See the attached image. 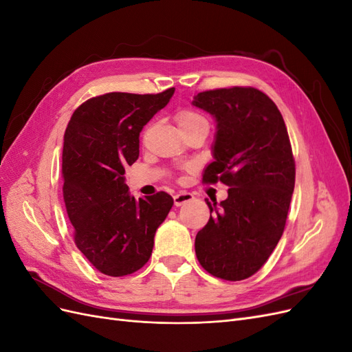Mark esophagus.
Listing matches in <instances>:
<instances>
[{
    "label": "esophagus",
    "instance_id": "34e87169",
    "mask_svg": "<svg viewBox=\"0 0 352 352\" xmlns=\"http://www.w3.org/2000/svg\"><path fill=\"white\" fill-rule=\"evenodd\" d=\"M194 199V195L190 194V192H179V194H176L175 197H173V201H175V206L176 207H180V206H184L185 202H189V201H192Z\"/></svg>",
    "mask_w": 352,
    "mask_h": 352
}]
</instances>
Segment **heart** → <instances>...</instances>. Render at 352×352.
I'll list each match as a JSON object with an SVG mask.
<instances>
[{"instance_id":"b5f03b06","label":"heart","mask_w":352,"mask_h":352,"mask_svg":"<svg viewBox=\"0 0 352 352\" xmlns=\"http://www.w3.org/2000/svg\"><path fill=\"white\" fill-rule=\"evenodd\" d=\"M198 122H207L204 117L201 114L192 111V110H184L177 114V124L179 127H184V126H189V124H194Z\"/></svg>"}]
</instances>
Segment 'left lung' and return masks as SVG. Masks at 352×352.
<instances>
[{"label": "left lung", "mask_w": 352, "mask_h": 352, "mask_svg": "<svg viewBox=\"0 0 352 352\" xmlns=\"http://www.w3.org/2000/svg\"><path fill=\"white\" fill-rule=\"evenodd\" d=\"M192 104L217 122L214 162L202 180L229 186L220 204L206 201L210 220L197 233V258L216 278L247 279L267 261L285 229L295 186L289 136L279 109L255 88L199 92Z\"/></svg>", "instance_id": "8db88e82"}]
</instances>
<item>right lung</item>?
<instances>
[{
    "label": "right lung",
    "mask_w": 352,
    "mask_h": 352,
    "mask_svg": "<svg viewBox=\"0 0 352 352\" xmlns=\"http://www.w3.org/2000/svg\"><path fill=\"white\" fill-rule=\"evenodd\" d=\"M175 88L160 94L110 92L74 110L63 145V197L74 243L98 272L120 278L150 260L157 228L173 198L135 199L124 167L140 157V133L164 109Z\"/></svg>",
    "instance_id": "right-lung-1"
}]
</instances>
